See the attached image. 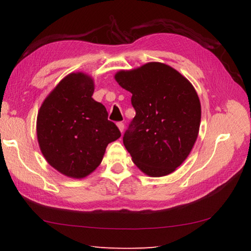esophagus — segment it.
<instances>
[{"instance_id": "obj_1", "label": "esophagus", "mask_w": 251, "mask_h": 251, "mask_svg": "<svg viewBox=\"0 0 251 251\" xmlns=\"http://www.w3.org/2000/svg\"><path fill=\"white\" fill-rule=\"evenodd\" d=\"M117 127H118V128H120L121 133H123V131H124V128H125V125H124V123H122V122H118V123H117Z\"/></svg>"}]
</instances>
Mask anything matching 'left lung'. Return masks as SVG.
Listing matches in <instances>:
<instances>
[{
    "label": "left lung",
    "mask_w": 251,
    "mask_h": 251,
    "mask_svg": "<svg viewBox=\"0 0 251 251\" xmlns=\"http://www.w3.org/2000/svg\"><path fill=\"white\" fill-rule=\"evenodd\" d=\"M115 79L133 94L136 111L123 137L127 151L146 175H170L198 138L201 104L197 91L181 74L160 62L120 71Z\"/></svg>",
    "instance_id": "obj_1"
}]
</instances>
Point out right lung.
Wrapping results in <instances>:
<instances>
[{
    "instance_id": "obj_1",
    "label": "right lung",
    "mask_w": 251,
    "mask_h": 251,
    "mask_svg": "<svg viewBox=\"0 0 251 251\" xmlns=\"http://www.w3.org/2000/svg\"><path fill=\"white\" fill-rule=\"evenodd\" d=\"M93 80L71 74L45 100L37 116V137L44 157L62 175L81 179L101 163L107 145L121 131L94 101Z\"/></svg>"
}]
</instances>
